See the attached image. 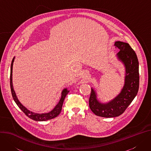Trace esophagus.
<instances>
[{"label":"esophagus","instance_id":"esophagus-1","mask_svg":"<svg viewBox=\"0 0 151 151\" xmlns=\"http://www.w3.org/2000/svg\"><path fill=\"white\" fill-rule=\"evenodd\" d=\"M83 78L85 79H88V74H87V73H86L85 75H83Z\"/></svg>","mask_w":151,"mask_h":151}]
</instances>
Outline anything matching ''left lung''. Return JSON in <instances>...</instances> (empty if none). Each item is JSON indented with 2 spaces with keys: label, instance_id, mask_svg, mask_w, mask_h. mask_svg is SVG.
Instances as JSON below:
<instances>
[{
  "label": "left lung",
  "instance_id": "1",
  "mask_svg": "<svg viewBox=\"0 0 151 151\" xmlns=\"http://www.w3.org/2000/svg\"><path fill=\"white\" fill-rule=\"evenodd\" d=\"M114 46L119 49L117 58L125 67L124 85L119 94L112 100L101 102L98 99L96 90L91 88L89 106L96 116L103 117H115L125 111L131 104L139 88V64L134 50L127 43L117 41Z\"/></svg>",
  "mask_w": 151,
  "mask_h": 151
}]
</instances>
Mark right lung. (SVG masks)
Returning a JSON list of instances; mask_svg holds the SVG:
<instances>
[{"instance_id": "add662e5", "label": "right lung", "mask_w": 151, "mask_h": 151, "mask_svg": "<svg viewBox=\"0 0 151 151\" xmlns=\"http://www.w3.org/2000/svg\"><path fill=\"white\" fill-rule=\"evenodd\" d=\"M15 57L13 58L11 64V71H10V86H11V93L14 101H15L17 106L20 108L21 110L30 119L35 120V121H46L52 119H53L55 117H57L61 113V109H62V106L63 104L64 101V99L68 93L70 91L68 90L67 88H65L61 92V98L58 102V103L56 105V106H55L52 110L49 112L47 113H34L33 111H31L29 110L28 109H27L24 106H23L21 102L19 101L18 99L16 93L14 90L13 88V85H12V67H13V63L14 61Z\"/></svg>"}]
</instances>
